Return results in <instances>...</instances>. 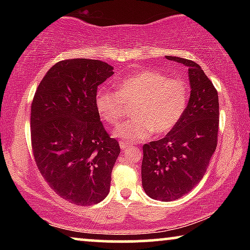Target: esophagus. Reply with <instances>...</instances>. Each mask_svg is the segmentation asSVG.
Returning <instances> with one entry per match:
<instances>
[{"mask_svg":"<svg viewBox=\"0 0 250 250\" xmlns=\"http://www.w3.org/2000/svg\"><path fill=\"white\" fill-rule=\"evenodd\" d=\"M129 146H131V145H129V142H127V141H121V142H119V146H121L122 150L127 149Z\"/></svg>","mask_w":250,"mask_h":250,"instance_id":"esophagus-1","label":"esophagus"}]
</instances>
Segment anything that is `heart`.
I'll use <instances>...</instances> for the list:
<instances>
[{
	"label": "heart",
	"instance_id": "heart-1",
	"mask_svg": "<svg viewBox=\"0 0 250 250\" xmlns=\"http://www.w3.org/2000/svg\"><path fill=\"white\" fill-rule=\"evenodd\" d=\"M189 87L186 82L168 78L157 70H142L124 78L117 91L101 87L95 94V108L104 122L116 125L135 104L134 118L115 128L116 138L126 141L148 139L153 132L166 134L179 124L186 112Z\"/></svg>",
	"mask_w": 250,
	"mask_h": 250
}]
</instances>
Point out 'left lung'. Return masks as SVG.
I'll list each match as a JSON object with an SVG mask.
<instances>
[{"label": "left lung", "instance_id": "1", "mask_svg": "<svg viewBox=\"0 0 250 250\" xmlns=\"http://www.w3.org/2000/svg\"><path fill=\"white\" fill-rule=\"evenodd\" d=\"M188 67L190 99L186 112L164 139L143 146L142 187L150 198L162 201L180 199L193 189L216 150L218 94L199 64L166 56Z\"/></svg>", "mask_w": 250, "mask_h": 250}]
</instances>
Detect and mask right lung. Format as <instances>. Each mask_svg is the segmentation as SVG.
I'll return each instance as SVG.
<instances>
[{"label":"right lung","instance_id":"add662e5","mask_svg":"<svg viewBox=\"0 0 250 250\" xmlns=\"http://www.w3.org/2000/svg\"><path fill=\"white\" fill-rule=\"evenodd\" d=\"M114 75L100 60L68 59L51 67L34 95V158L51 189L81 206L104 200L121 148L95 108L98 86Z\"/></svg>","mask_w":250,"mask_h":250}]
</instances>
